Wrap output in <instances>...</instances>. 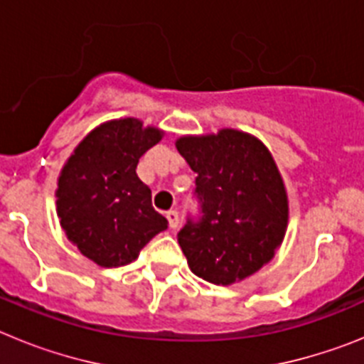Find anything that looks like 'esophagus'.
Returning <instances> with one entry per match:
<instances>
[{
  "mask_svg": "<svg viewBox=\"0 0 364 364\" xmlns=\"http://www.w3.org/2000/svg\"><path fill=\"white\" fill-rule=\"evenodd\" d=\"M166 218H167V222H169V228H173V230H175L176 226H178V213H176V211H167L166 213Z\"/></svg>",
  "mask_w": 364,
  "mask_h": 364,
  "instance_id": "1",
  "label": "esophagus"
}]
</instances>
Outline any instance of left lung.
<instances>
[{
	"mask_svg": "<svg viewBox=\"0 0 364 364\" xmlns=\"http://www.w3.org/2000/svg\"><path fill=\"white\" fill-rule=\"evenodd\" d=\"M197 173L202 218L189 220L178 244L195 275L218 286L240 282L275 257L284 240L290 202L284 180L259 138L224 127L176 138Z\"/></svg>",
	"mask_w": 364,
	"mask_h": 364,
	"instance_id": "8db88e82",
	"label": "left lung"
}]
</instances>
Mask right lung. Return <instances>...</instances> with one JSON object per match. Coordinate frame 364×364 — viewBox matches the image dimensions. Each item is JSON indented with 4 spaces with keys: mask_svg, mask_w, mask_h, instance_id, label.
I'll return each instance as SVG.
<instances>
[{
    "mask_svg": "<svg viewBox=\"0 0 364 364\" xmlns=\"http://www.w3.org/2000/svg\"><path fill=\"white\" fill-rule=\"evenodd\" d=\"M164 131L138 118L100 124L74 147L56 188V213L67 239L102 268L138 259L140 250L167 228L153 210L151 189L136 175L138 160Z\"/></svg>",
    "mask_w": 364,
    "mask_h": 364,
    "instance_id": "1",
    "label": "right lung"
}]
</instances>
